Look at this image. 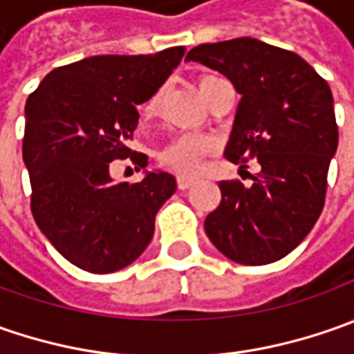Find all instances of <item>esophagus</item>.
Wrapping results in <instances>:
<instances>
[{"label": "esophagus", "mask_w": 354, "mask_h": 354, "mask_svg": "<svg viewBox=\"0 0 354 354\" xmlns=\"http://www.w3.org/2000/svg\"><path fill=\"white\" fill-rule=\"evenodd\" d=\"M195 183H197V181H195V179H191V177H183V175H181V177H177V187H179L181 191H185V189H191Z\"/></svg>", "instance_id": "34e87169"}]
</instances>
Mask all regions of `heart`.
<instances>
[{
  "label": "heart",
  "instance_id": "obj_1",
  "mask_svg": "<svg viewBox=\"0 0 354 354\" xmlns=\"http://www.w3.org/2000/svg\"><path fill=\"white\" fill-rule=\"evenodd\" d=\"M221 82L223 80L216 78V76L205 75L198 78V88H201L203 96L207 100H211L212 92H214V88ZM161 96H163V90L159 88L147 98V102L143 106V112L147 116H153L157 110H159ZM212 151H214V142H212L209 136L185 133V136L173 138L169 143L163 145V149L159 151V161L167 169L183 173V175H193V173H197L198 165H201V159L205 156H209V153H212Z\"/></svg>",
  "mask_w": 354,
  "mask_h": 354
}]
</instances>
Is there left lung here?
Segmentation results:
<instances>
[{
	"label": "left lung",
	"instance_id": "obj_1",
	"mask_svg": "<svg viewBox=\"0 0 354 354\" xmlns=\"http://www.w3.org/2000/svg\"><path fill=\"white\" fill-rule=\"evenodd\" d=\"M185 61L214 68L242 96L225 157L258 159L262 171L244 187L221 181V205L205 230L226 258L264 266L288 256L317 223L339 129L325 78L292 50L258 39L207 43Z\"/></svg>",
	"mask_w": 354,
	"mask_h": 354
}]
</instances>
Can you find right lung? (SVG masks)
Returning <instances> with one entry per match:
<instances>
[{"label": "right lung", "instance_id": "obj_1", "mask_svg": "<svg viewBox=\"0 0 354 354\" xmlns=\"http://www.w3.org/2000/svg\"><path fill=\"white\" fill-rule=\"evenodd\" d=\"M185 47L156 55H100L50 71L25 106L23 161L31 179V212L62 256L92 274L131 264L156 230V214L175 193V177L147 173L114 183L112 161L147 157L126 142L138 106L169 78Z\"/></svg>", "mask_w": 354, "mask_h": 354}]
</instances>
